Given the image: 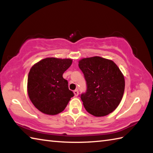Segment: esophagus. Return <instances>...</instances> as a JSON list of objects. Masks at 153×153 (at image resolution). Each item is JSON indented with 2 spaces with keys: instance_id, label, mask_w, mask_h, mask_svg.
I'll return each instance as SVG.
<instances>
[{
  "instance_id": "esophagus-1",
  "label": "esophagus",
  "mask_w": 153,
  "mask_h": 153,
  "mask_svg": "<svg viewBox=\"0 0 153 153\" xmlns=\"http://www.w3.org/2000/svg\"><path fill=\"white\" fill-rule=\"evenodd\" d=\"M74 93L75 96H76V97H77V96H78L79 92H78V90H75L74 91Z\"/></svg>"
}]
</instances>
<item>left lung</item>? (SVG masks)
Masks as SVG:
<instances>
[{
	"instance_id": "8db88e82",
	"label": "left lung",
	"mask_w": 153,
	"mask_h": 153,
	"mask_svg": "<svg viewBox=\"0 0 153 153\" xmlns=\"http://www.w3.org/2000/svg\"><path fill=\"white\" fill-rule=\"evenodd\" d=\"M79 67L86 82V91L79 95L86 110L102 117L115 109L122 99L125 80L113 61L100 56L83 59Z\"/></svg>"
}]
</instances>
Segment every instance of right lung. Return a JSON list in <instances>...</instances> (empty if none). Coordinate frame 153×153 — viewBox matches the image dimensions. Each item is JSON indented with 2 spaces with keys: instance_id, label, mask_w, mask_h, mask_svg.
<instances>
[{
  "instance_id": "add662e5",
  "label": "right lung",
  "mask_w": 153,
  "mask_h": 153,
  "mask_svg": "<svg viewBox=\"0 0 153 153\" xmlns=\"http://www.w3.org/2000/svg\"><path fill=\"white\" fill-rule=\"evenodd\" d=\"M72 63L69 59L46 58L36 63L28 74L27 92L33 105L43 113L56 115L74 96L63 74Z\"/></svg>"
}]
</instances>
